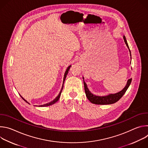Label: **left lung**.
<instances>
[{"label":"left lung","mask_w":148,"mask_h":148,"mask_svg":"<svg viewBox=\"0 0 148 148\" xmlns=\"http://www.w3.org/2000/svg\"><path fill=\"white\" fill-rule=\"evenodd\" d=\"M123 39H124L125 44L126 45V46H127L128 48L130 50V55L131 56V53L130 47H129L128 43H127V41H126V37L125 36H123ZM131 81H132V78L129 79L128 80L127 84H126V85L125 87V88L120 92H117L116 94H111L107 96H104V97L96 96V95L92 94V93H91V92L88 90V89L87 88L86 83L84 82V90H85L86 97H87L88 99L91 103H94V104H98V105H108V104H112V103H115L116 102L119 101L122 98V97L124 95V94L125 93L126 90H127V89L128 88L129 86H130Z\"/></svg>","instance_id":"8db88e82"}]
</instances>
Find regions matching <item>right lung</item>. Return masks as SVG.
Returning <instances> with one entry per match:
<instances>
[{"mask_svg": "<svg viewBox=\"0 0 148 148\" xmlns=\"http://www.w3.org/2000/svg\"><path fill=\"white\" fill-rule=\"evenodd\" d=\"M71 66H70L68 68H67V70H66V73H65V74H64V79H63V84H62V88H61V91H60V94H58V95L56 98V99H54L53 101H51V102H49V103H46V104H44V105H38L39 107H47V106H50V105H53V104H54V103H55L58 99H59V98H60V95H61V92H62V89H63V86H64V81H65V79H66V76H67V75L68 74V73H69V71L70 70V67H71ZM22 99L24 100V101H25L26 102H27L23 98H22ZM28 103V102H27Z\"/></svg>", "mask_w": 148, "mask_h": 148, "instance_id": "right-lung-1", "label": "right lung"}]
</instances>
